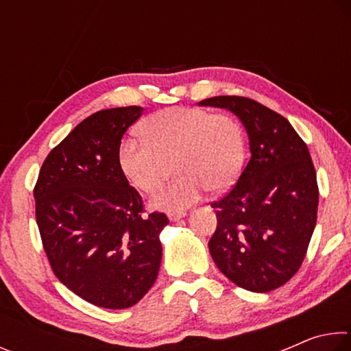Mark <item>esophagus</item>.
<instances>
[{
  "mask_svg": "<svg viewBox=\"0 0 351 351\" xmlns=\"http://www.w3.org/2000/svg\"><path fill=\"white\" fill-rule=\"evenodd\" d=\"M184 217H186V212H169L170 221H178V219H181Z\"/></svg>",
  "mask_w": 351,
  "mask_h": 351,
  "instance_id": "obj_1",
  "label": "esophagus"
}]
</instances>
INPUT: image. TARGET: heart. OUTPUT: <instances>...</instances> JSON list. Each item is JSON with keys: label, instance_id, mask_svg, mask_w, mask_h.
<instances>
[{"label": "heart", "instance_id": "heart-1", "mask_svg": "<svg viewBox=\"0 0 351 351\" xmlns=\"http://www.w3.org/2000/svg\"><path fill=\"white\" fill-rule=\"evenodd\" d=\"M141 138H125L117 152L122 173L142 192H153L175 162L180 176L152 198L162 210H182L204 190L223 192L237 181L245 164V133L237 119L201 108L176 106L158 111L141 125Z\"/></svg>", "mask_w": 351, "mask_h": 351}]
</instances>
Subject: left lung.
I'll return each mask as SVG.
<instances>
[{
	"label": "left lung",
	"instance_id": "1",
	"mask_svg": "<svg viewBox=\"0 0 351 351\" xmlns=\"http://www.w3.org/2000/svg\"><path fill=\"white\" fill-rule=\"evenodd\" d=\"M199 105L232 111L251 148L239 181L212 203L218 223L210 255L237 287L268 293L299 271L316 226L319 189L310 152L287 119L252 99L217 96Z\"/></svg>",
	"mask_w": 351,
	"mask_h": 351
}]
</instances>
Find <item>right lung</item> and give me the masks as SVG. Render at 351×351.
Instances as JSON below:
<instances>
[{"label":"right lung","mask_w":351,"mask_h":351,"mask_svg":"<svg viewBox=\"0 0 351 351\" xmlns=\"http://www.w3.org/2000/svg\"><path fill=\"white\" fill-rule=\"evenodd\" d=\"M142 106L102 110L47 154L34 189L35 217L58 280L90 304L123 310L144 297L161 265L165 213H144L117 162Z\"/></svg>","instance_id":"1"}]
</instances>
